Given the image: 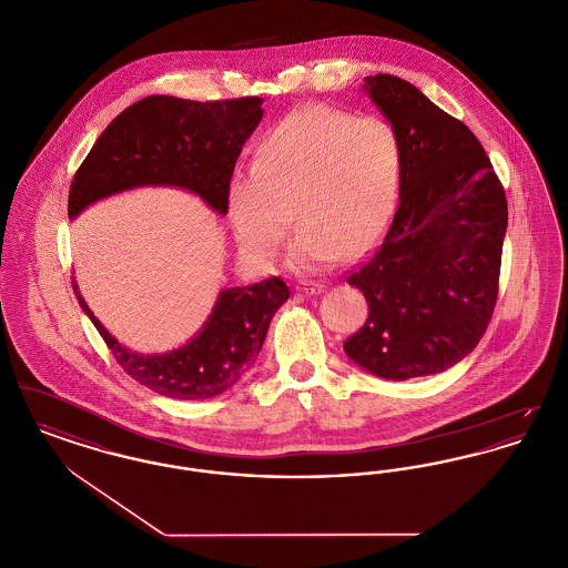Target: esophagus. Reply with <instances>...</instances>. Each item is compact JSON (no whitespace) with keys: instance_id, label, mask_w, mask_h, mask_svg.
Wrapping results in <instances>:
<instances>
[{"instance_id":"obj_1","label":"esophagus","mask_w":568,"mask_h":568,"mask_svg":"<svg viewBox=\"0 0 568 568\" xmlns=\"http://www.w3.org/2000/svg\"><path fill=\"white\" fill-rule=\"evenodd\" d=\"M297 292L304 296H320L324 292L322 283H313V281H300L296 285Z\"/></svg>"}]
</instances>
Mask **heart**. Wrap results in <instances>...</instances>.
Here are the masks:
<instances>
[{"mask_svg":"<svg viewBox=\"0 0 568 568\" xmlns=\"http://www.w3.org/2000/svg\"><path fill=\"white\" fill-rule=\"evenodd\" d=\"M403 146L378 116L322 104L278 121L255 149L253 168L232 176L227 219L244 257L257 268L281 262L294 215V262L320 271L366 253L396 211Z\"/></svg>","mask_w":568,"mask_h":568,"instance_id":"obj_1","label":"heart"}]
</instances>
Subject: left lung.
I'll return each mask as SVG.
<instances>
[{"label": "left lung", "mask_w": 568, "mask_h": 568, "mask_svg": "<svg viewBox=\"0 0 568 568\" xmlns=\"http://www.w3.org/2000/svg\"><path fill=\"white\" fill-rule=\"evenodd\" d=\"M362 89L398 134L403 181L389 232L347 278L371 311L343 347L375 377H428L458 364L486 332L507 197L475 134L417 87L377 74Z\"/></svg>", "instance_id": "8db88e82"}]
</instances>
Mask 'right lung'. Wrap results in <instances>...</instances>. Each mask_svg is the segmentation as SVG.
I'll list each match as a JSON object with an SVG mask.
<instances>
[{
    "instance_id": "1",
    "label": "right lung",
    "mask_w": 568,
    "mask_h": 568,
    "mask_svg": "<svg viewBox=\"0 0 568 568\" xmlns=\"http://www.w3.org/2000/svg\"><path fill=\"white\" fill-rule=\"evenodd\" d=\"M262 104V98L193 102L170 95L135 102L100 134L81 163L68 215L77 219L100 200L140 187L190 191L225 215L227 185L244 142L264 116ZM74 294L130 377L168 398L206 400L236 385L253 366L290 287L271 276L221 290L193 338L165 353H138L121 345L93 315L77 283Z\"/></svg>"
}]
</instances>
